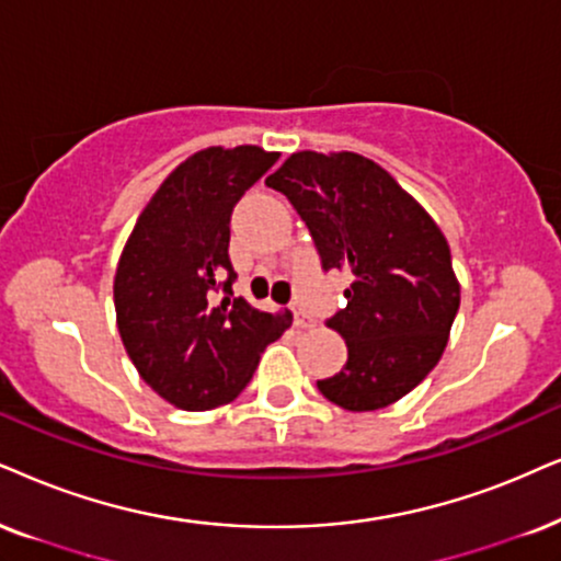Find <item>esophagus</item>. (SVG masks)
<instances>
[{"instance_id":"1","label":"esophagus","mask_w":561,"mask_h":561,"mask_svg":"<svg viewBox=\"0 0 561 561\" xmlns=\"http://www.w3.org/2000/svg\"><path fill=\"white\" fill-rule=\"evenodd\" d=\"M293 316H295L297 329H310V325H313V318L305 313V310L297 302H293Z\"/></svg>"}]
</instances>
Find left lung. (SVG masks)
<instances>
[{
    "mask_svg": "<svg viewBox=\"0 0 561 561\" xmlns=\"http://www.w3.org/2000/svg\"><path fill=\"white\" fill-rule=\"evenodd\" d=\"M266 186L289 198L323 272L352 274L346 308L325 321L344 336L346 365L318 391L350 411L414 391L443 357L460 305L448 240L432 217L354 152H295Z\"/></svg>",
    "mask_w": 561,
    "mask_h": 561,
    "instance_id": "obj_1",
    "label": "left lung"
}]
</instances>
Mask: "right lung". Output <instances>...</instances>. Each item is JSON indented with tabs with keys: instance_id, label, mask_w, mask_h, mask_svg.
Instances as JSON below:
<instances>
[{
	"instance_id": "add662e5",
	"label": "right lung",
	"mask_w": 561,
	"mask_h": 561,
	"mask_svg": "<svg viewBox=\"0 0 561 561\" xmlns=\"http://www.w3.org/2000/svg\"><path fill=\"white\" fill-rule=\"evenodd\" d=\"M279 160L261 147H209L181 162L134 225L113 282L122 342L141 380L186 411L228 403L293 316L232 295L230 219Z\"/></svg>"
}]
</instances>
